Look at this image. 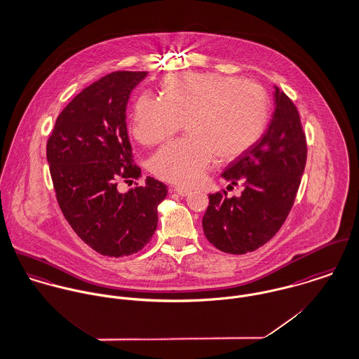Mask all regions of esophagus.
<instances>
[{
	"label": "esophagus",
	"instance_id": "1",
	"mask_svg": "<svg viewBox=\"0 0 359 359\" xmlns=\"http://www.w3.org/2000/svg\"><path fill=\"white\" fill-rule=\"evenodd\" d=\"M172 191H175L176 194H179L180 197H187L190 193H191V190H189V189H186V187H172Z\"/></svg>",
	"mask_w": 359,
	"mask_h": 359
}]
</instances>
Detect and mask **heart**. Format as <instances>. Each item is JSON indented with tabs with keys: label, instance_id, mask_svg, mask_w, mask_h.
<instances>
[{
	"label": "heart",
	"instance_id": "heart-1",
	"mask_svg": "<svg viewBox=\"0 0 359 359\" xmlns=\"http://www.w3.org/2000/svg\"><path fill=\"white\" fill-rule=\"evenodd\" d=\"M162 97L142 95L133 107L132 133L143 146H157L183 125L187 137L151 158L162 180L193 186L209 163L236 160L263 136L270 118V97L253 81L216 73H183L161 81Z\"/></svg>",
	"mask_w": 359,
	"mask_h": 359
}]
</instances>
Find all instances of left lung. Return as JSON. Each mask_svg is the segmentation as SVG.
I'll return each instance as SVG.
<instances>
[{
	"instance_id": "obj_1",
	"label": "left lung",
	"mask_w": 359,
	"mask_h": 359,
	"mask_svg": "<svg viewBox=\"0 0 359 359\" xmlns=\"http://www.w3.org/2000/svg\"><path fill=\"white\" fill-rule=\"evenodd\" d=\"M307 140L297 107L276 86V111L263 139L222 175L242 183L241 197L209 196L202 219L208 241L222 252L243 255L273 238L285 223L302 182ZM231 187V186H230Z\"/></svg>"
}]
</instances>
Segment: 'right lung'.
Instances as JSON below:
<instances>
[{"mask_svg": "<svg viewBox=\"0 0 359 359\" xmlns=\"http://www.w3.org/2000/svg\"><path fill=\"white\" fill-rule=\"evenodd\" d=\"M147 72H114L95 81L63 109L46 142L57 203L67 223L103 256L143 249L157 230L166 186L153 177L126 193L118 182L139 179L125 111L132 89Z\"/></svg>", "mask_w": 359, "mask_h": 359, "instance_id": "obj_1", "label": "right lung"}]
</instances>
